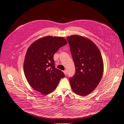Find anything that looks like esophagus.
<instances>
[{
    "instance_id": "esophagus-1",
    "label": "esophagus",
    "mask_w": 124,
    "mask_h": 124,
    "mask_svg": "<svg viewBox=\"0 0 124 124\" xmlns=\"http://www.w3.org/2000/svg\"><path fill=\"white\" fill-rule=\"evenodd\" d=\"M63 72H64V73L65 74V75H67V71H66V70H64Z\"/></svg>"
}]
</instances>
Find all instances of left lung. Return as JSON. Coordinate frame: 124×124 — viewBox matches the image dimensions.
Listing matches in <instances>:
<instances>
[{
    "instance_id": "left-lung-1",
    "label": "left lung",
    "mask_w": 124,
    "mask_h": 124,
    "mask_svg": "<svg viewBox=\"0 0 124 124\" xmlns=\"http://www.w3.org/2000/svg\"><path fill=\"white\" fill-rule=\"evenodd\" d=\"M67 39L76 68L74 76L69 78L70 86L76 94L86 96L94 90L101 79V54L96 45L86 38L74 35Z\"/></svg>"
}]
</instances>
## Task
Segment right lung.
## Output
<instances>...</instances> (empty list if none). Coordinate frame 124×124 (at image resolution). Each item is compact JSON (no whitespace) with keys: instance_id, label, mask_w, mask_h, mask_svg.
Here are the masks:
<instances>
[{"instance_id":"right-lung-1","label":"right lung","mask_w":124,"mask_h":124,"mask_svg":"<svg viewBox=\"0 0 124 124\" xmlns=\"http://www.w3.org/2000/svg\"><path fill=\"white\" fill-rule=\"evenodd\" d=\"M67 42L63 37L46 36L40 38L27 49L23 70L26 79L36 91L46 95L54 91L65 77L55 67L54 54Z\"/></svg>"}]
</instances>
